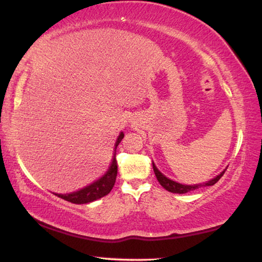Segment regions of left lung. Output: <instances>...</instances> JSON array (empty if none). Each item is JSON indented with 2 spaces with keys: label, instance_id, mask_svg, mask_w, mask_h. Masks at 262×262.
Instances as JSON below:
<instances>
[{
  "label": "left lung",
  "instance_id": "8db88e82",
  "mask_svg": "<svg viewBox=\"0 0 262 262\" xmlns=\"http://www.w3.org/2000/svg\"><path fill=\"white\" fill-rule=\"evenodd\" d=\"M153 169H154V173H155V177L158 179V181L160 182V185H161L163 188L166 190H168L170 193H177V194H185V193H188L190 190H195L198 188H201V187H205V186H213L215 185V183L220 180L222 175L225 174V171H221L220 174L215 177L212 180H209L208 182H205V183H199V185H182V183H179V182H175L173 180H170L167 177H165L161 171H160L158 168H156V166L154 165L153 162Z\"/></svg>",
  "mask_w": 262,
  "mask_h": 262
}]
</instances>
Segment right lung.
<instances>
[{"label":"right lung","instance_id":"add662e5","mask_svg":"<svg viewBox=\"0 0 262 262\" xmlns=\"http://www.w3.org/2000/svg\"><path fill=\"white\" fill-rule=\"evenodd\" d=\"M124 134L122 132L120 133L118 140L115 142V153L114 156H113L112 163L109 166V168L107 170V173L103 175L102 178H100L99 180L93 182L92 185H89L84 188H82L77 192H73L69 194H56L58 198L63 199V200L72 202V204H77V205H82V204H89V202H93L97 200V199L103 198L104 195H107L114 187V183L116 180V175H118V162H116V147L119 146V143L121 142V140L123 139Z\"/></svg>","mask_w":262,"mask_h":262}]
</instances>
